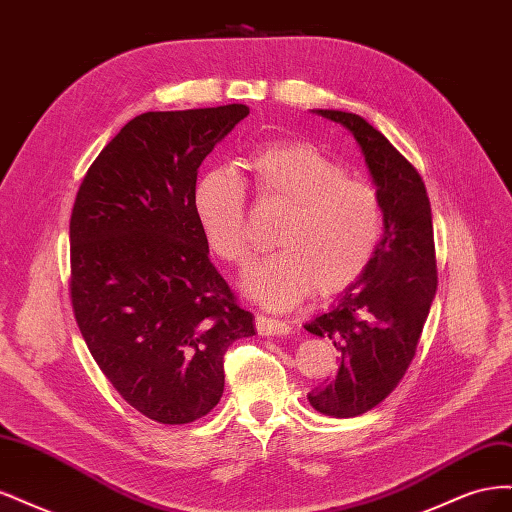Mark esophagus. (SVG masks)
Listing matches in <instances>:
<instances>
[{"instance_id": "obj_1", "label": "esophagus", "mask_w": 512, "mask_h": 512, "mask_svg": "<svg viewBox=\"0 0 512 512\" xmlns=\"http://www.w3.org/2000/svg\"><path fill=\"white\" fill-rule=\"evenodd\" d=\"M256 329L260 335H288L292 329L290 324L282 322V320H275L269 316H256Z\"/></svg>"}]
</instances>
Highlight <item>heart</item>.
<instances>
[{
	"instance_id": "heart-1",
	"label": "heart",
	"mask_w": 512,
	"mask_h": 512,
	"mask_svg": "<svg viewBox=\"0 0 512 512\" xmlns=\"http://www.w3.org/2000/svg\"><path fill=\"white\" fill-rule=\"evenodd\" d=\"M260 203L284 207L275 232L280 252L256 260L241 290L258 305L284 312L316 288L322 297L352 286L382 239V205L369 183L307 141H280L247 162ZM194 211L211 250L230 265L250 258L243 181L213 168L196 181Z\"/></svg>"
}]
</instances>
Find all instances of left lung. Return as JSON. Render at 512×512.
Returning <instances> with one entry per match:
<instances>
[{"label":"left lung","mask_w":512,"mask_h":512,"mask_svg":"<svg viewBox=\"0 0 512 512\" xmlns=\"http://www.w3.org/2000/svg\"><path fill=\"white\" fill-rule=\"evenodd\" d=\"M344 126L361 147L382 205L384 235L365 273L329 312L305 331L339 350L333 380L307 393L309 404L333 418L376 408L404 378L436 297V247L431 205L416 168L361 115L331 108L312 111Z\"/></svg>","instance_id":"obj_1"}]
</instances>
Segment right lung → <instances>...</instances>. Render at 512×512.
Instances as JSON below:
<instances>
[{"instance_id":"1","label":"right lung","mask_w":512,"mask_h":512,"mask_svg":"<svg viewBox=\"0 0 512 512\" xmlns=\"http://www.w3.org/2000/svg\"><path fill=\"white\" fill-rule=\"evenodd\" d=\"M245 104L143 113L91 164L70 218V292L85 344L117 393L183 425L224 393V352L254 316L209 260L194 211L198 166Z\"/></svg>"}]
</instances>
